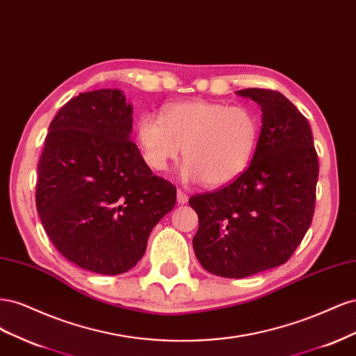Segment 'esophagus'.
Instances as JSON below:
<instances>
[{"instance_id":"34e87169","label":"esophagus","mask_w":356,"mask_h":356,"mask_svg":"<svg viewBox=\"0 0 356 356\" xmlns=\"http://www.w3.org/2000/svg\"><path fill=\"white\" fill-rule=\"evenodd\" d=\"M177 200H178L179 204H184V203L188 202V196L182 190H178L177 191Z\"/></svg>"}]
</instances>
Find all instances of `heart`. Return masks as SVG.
<instances>
[{
  "instance_id": "obj_1",
  "label": "heart",
  "mask_w": 356,
  "mask_h": 356,
  "mask_svg": "<svg viewBox=\"0 0 356 356\" xmlns=\"http://www.w3.org/2000/svg\"><path fill=\"white\" fill-rule=\"evenodd\" d=\"M257 136V118L250 110L208 101L169 105L160 120L145 114L136 124L138 144L149 168L166 170L182 148L181 178L207 187L225 186L242 174Z\"/></svg>"
}]
</instances>
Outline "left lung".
I'll return each mask as SVG.
<instances>
[{"label": "left lung", "instance_id": "left-lung-1", "mask_svg": "<svg viewBox=\"0 0 356 356\" xmlns=\"http://www.w3.org/2000/svg\"><path fill=\"white\" fill-rule=\"evenodd\" d=\"M238 95L263 113L251 165L227 187L188 200L199 217L193 238L199 263L234 279L289 260L314 218L319 174L312 129L293 102L268 89Z\"/></svg>", "mask_w": 356, "mask_h": 356}]
</instances>
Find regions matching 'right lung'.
Masks as SVG:
<instances>
[{
  "mask_svg": "<svg viewBox=\"0 0 356 356\" xmlns=\"http://www.w3.org/2000/svg\"><path fill=\"white\" fill-rule=\"evenodd\" d=\"M132 105L117 89L68 101L49 126L35 191L56 250L86 270L120 275L141 260L177 188L153 175L131 141Z\"/></svg>",
  "mask_w": 356,
  "mask_h": 356,
  "instance_id": "add662e5",
  "label": "right lung"
}]
</instances>
